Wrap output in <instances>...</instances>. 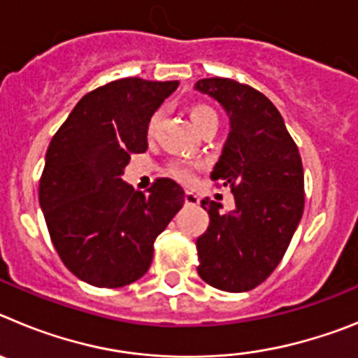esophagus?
<instances>
[{"label":"esophagus","instance_id":"1","mask_svg":"<svg viewBox=\"0 0 358 358\" xmlns=\"http://www.w3.org/2000/svg\"><path fill=\"white\" fill-rule=\"evenodd\" d=\"M185 202L188 206H197L199 204V195H195L194 192H186L185 194Z\"/></svg>","mask_w":358,"mask_h":358}]
</instances>
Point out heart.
Returning a JSON list of instances; mask_svg holds the SVG:
<instances>
[{"label": "heart", "instance_id": "heart-1", "mask_svg": "<svg viewBox=\"0 0 358 358\" xmlns=\"http://www.w3.org/2000/svg\"><path fill=\"white\" fill-rule=\"evenodd\" d=\"M189 118H192V122H194L195 127H199V125L206 122V120L217 118V113H215L211 107L197 103V106H194L192 109H189ZM157 120H159V115H157V113L156 115H152V118L148 120V123H147V134L148 136H150L152 132H154V129H156ZM172 173L177 177V179H181V181H185V182L194 181V169H192V166H186V164H173Z\"/></svg>", "mask_w": 358, "mask_h": 358}]
</instances>
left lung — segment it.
I'll return each instance as SVG.
<instances>
[{
	"label": "left lung",
	"mask_w": 358,
	"mask_h": 358,
	"mask_svg": "<svg viewBox=\"0 0 358 358\" xmlns=\"http://www.w3.org/2000/svg\"><path fill=\"white\" fill-rule=\"evenodd\" d=\"M195 90L229 116V136L211 179L229 186L235 210L204 199L210 226L197 238V273L208 285L248 292L281 262L305 208L299 150L280 110L255 87L231 78H202Z\"/></svg>",
	"instance_id": "obj_1"
}]
</instances>
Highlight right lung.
I'll return each instance as SVG.
<instances>
[{"mask_svg":"<svg viewBox=\"0 0 358 358\" xmlns=\"http://www.w3.org/2000/svg\"><path fill=\"white\" fill-rule=\"evenodd\" d=\"M179 82L120 78L69 113L46 152L39 204L53 248L78 280L118 289L140 280L154 240L185 204V189L156 179L147 194L123 181L132 154L147 150V123Z\"/></svg>","mask_w":358,"mask_h":358,"instance_id":"1","label":"right lung"}]
</instances>
